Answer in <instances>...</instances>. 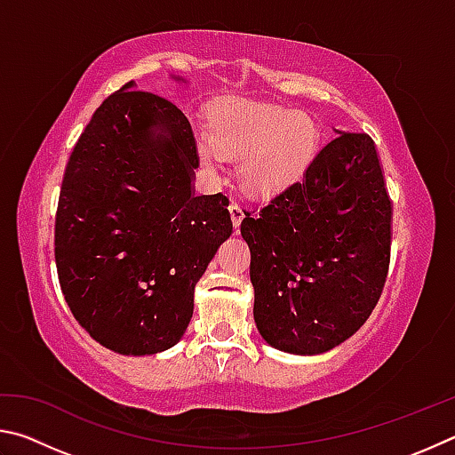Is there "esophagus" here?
<instances>
[{"label":"esophagus","mask_w":455,"mask_h":455,"mask_svg":"<svg viewBox=\"0 0 455 455\" xmlns=\"http://www.w3.org/2000/svg\"><path fill=\"white\" fill-rule=\"evenodd\" d=\"M228 212H230V220H233V227H235V230L241 227V222H243V219H244V212H243V209L238 204H230V209H228Z\"/></svg>","instance_id":"obj_1"}]
</instances>
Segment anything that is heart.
I'll return each mask as SVG.
<instances>
[{
	"instance_id": "b5f03b06",
	"label": "heart",
	"mask_w": 455,
	"mask_h": 455,
	"mask_svg": "<svg viewBox=\"0 0 455 455\" xmlns=\"http://www.w3.org/2000/svg\"><path fill=\"white\" fill-rule=\"evenodd\" d=\"M211 142L203 144L206 163L220 156L242 158L244 187L271 195L287 187L311 163L319 130L309 114L284 106L233 100L211 120Z\"/></svg>"
}]
</instances>
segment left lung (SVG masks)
I'll return each instance as SVG.
<instances>
[{"instance_id": "1", "label": "left lung", "mask_w": 455, "mask_h": 455, "mask_svg": "<svg viewBox=\"0 0 455 455\" xmlns=\"http://www.w3.org/2000/svg\"><path fill=\"white\" fill-rule=\"evenodd\" d=\"M255 323L271 347L319 355L357 333L389 268L391 200L375 142L341 132L301 180L246 212Z\"/></svg>"}]
</instances>
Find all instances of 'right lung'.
<instances>
[{
  "label": "right lung",
  "instance_id": "obj_1",
  "mask_svg": "<svg viewBox=\"0 0 455 455\" xmlns=\"http://www.w3.org/2000/svg\"><path fill=\"white\" fill-rule=\"evenodd\" d=\"M195 168L188 118L134 82L104 100L74 146L56 214L58 279L106 349L156 355L188 327L196 283L233 233L228 198L192 192Z\"/></svg>",
  "mask_w": 455,
  "mask_h": 455
}]
</instances>
